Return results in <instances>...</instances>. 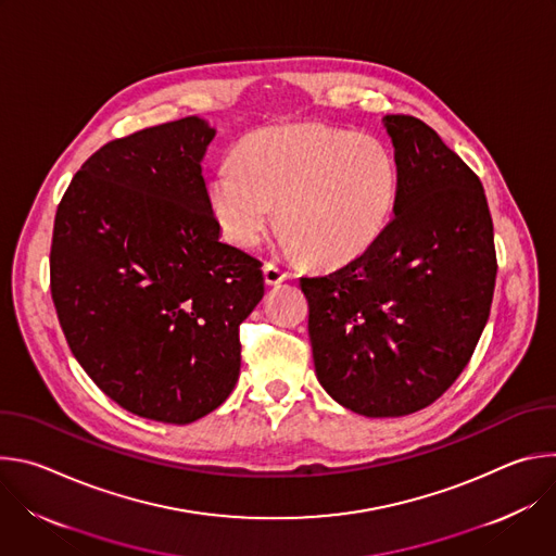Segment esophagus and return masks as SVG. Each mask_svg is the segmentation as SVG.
Instances as JSON below:
<instances>
[{"label":"esophagus","mask_w":556,"mask_h":556,"mask_svg":"<svg viewBox=\"0 0 556 556\" xmlns=\"http://www.w3.org/2000/svg\"><path fill=\"white\" fill-rule=\"evenodd\" d=\"M264 279H266V283H268V286H279L281 281H286V279H288V273H286L279 264L268 262V264L264 266Z\"/></svg>","instance_id":"obj_1"}]
</instances>
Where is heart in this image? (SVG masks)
Masks as SVG:
<instances>
[{"label": "heart", "instance_id": "obj_1", "mask_svg": "<svg viewBox=\"0 0 556 556\" xmlns=\"http://www.w3.org/2000/svg\"><path fill=\"white\" fill-rule=\"evenodd\" d=\"M401 169L371 136L326 125L253 134L217 165L211 206L228 242L255 249L277 217L305 257L341 264L376 242L399 202Z\"/></svg>", "mask_w": 556, "mask_h": 556}]
</instances>
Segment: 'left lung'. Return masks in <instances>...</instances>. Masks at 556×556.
Here are the masks:
<instances>
[{"instance_id": "obj_1", "label": "left lung", "mask_w": 556, "mask_h": 556, "mask_svg": "<svg viewBox=\"0 0 556 556\" xmlns=\"http://www.w3.org/2000/svg\"><path fill=\"white\" fill-rule=\"evenodd\" d=\"M399 202L345 266L301 277L316 378L343 407L399 418L435 403L491 314L493 217L475 172L420 118L387 114Z\"/></svg>"}]
</instances>
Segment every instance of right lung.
<instances>
[{
  "label": "right lung",
  "instance_id": "add662e5",
  "mask_svg": "<svg viewBox=\"0 0 556 556\" xmlns=\"http://www.w3.org/2000/svg\"><path fill=\"white\" fill-rule=\"evenodd\" d=\"M213 136L187 116L110 140L54 215L50 292L74 358L116 405L169 425L228 399L264 296L262 262L219 242L200 165Z\"/></svg>",
  "mask_w": 556,
  "mask_h": 556
}]
</instances>
